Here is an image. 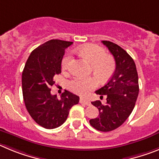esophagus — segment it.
<instances>
[{"mask_svg":"<svg viewBox=\"0 0 159 159\" xmlns=\"http://www.w3.org/2000/svg\"><path fill=\"white\" fill-rule=\"evenodd\" d=\"M80 103H81V104H85V105H89L90 104L89 101L87 99L83 98V97H81V98H80Z\"/></svg>","mask_w":159,"mask_h":159,"instance_id":"esophagus-1","label":"esophagus"}]
</instances>
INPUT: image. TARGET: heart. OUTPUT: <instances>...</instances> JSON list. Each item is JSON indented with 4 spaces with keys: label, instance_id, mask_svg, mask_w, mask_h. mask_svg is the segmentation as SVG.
<instances>
[{
    "label": "heart",
    "instance_id": "b5f03b06",
    "mask_svg": "<svg viewBox=\"0 0 159 159\" xmlns=\"http://www.w3.org/2000/svg\"><path fill=\"white\" fill-rule=\"evenodd\" d=\"M78 52L82 58L88 60L92 63V70L93 74L101 81H106L112 75L116 69L115 60L110 55L106 54L103 48L96 44H86L76 48ZM72 56L70 53H67L62 61V68L66 70L70 68ZM97 81L93 77L83 78L74 77L68 83V87L71 91L78 94H85L95 88Z\"/></svg>",
    "mask_w": 159,
    "mask_h": 159
}]
</instances>
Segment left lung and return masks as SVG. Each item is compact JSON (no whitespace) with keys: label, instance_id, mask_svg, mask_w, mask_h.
<instances>
[{"label":"left lung","instance_id":"left-lung-1","mask_svg":"<svg viewBox=\"0 0 159 159\" xmlns=\"http://www.w3.org/2000/svg\"><path fill=\"white\" fill-rule=\"evenodd\" d=\"M113 55L116 70L109 81L96 91L101 98L106 97V104L100 101L92 104L99 110V116L91 119L89 124L100 131H111L122 125L131 115L139 95V78L134 60L117 44L104 40Z\"/></svg>","mask_w":159,"mask_h":159}]
</instances>
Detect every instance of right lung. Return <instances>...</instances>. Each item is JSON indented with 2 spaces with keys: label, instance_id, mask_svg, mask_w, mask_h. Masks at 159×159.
Listing matches in <instances>:
<instances>
[{
  "label": "right lung",
  "instance_id": "obj_1",
  "mask_svg": "<svg viewBox=\"0 0 159 159\" xmlns=\"http://www.w3.org/2000/svg\"><path fill=\"white\" fill-rule=\"evenodd\" d=\"M73 42L51 39L35 48L27 60L22 73L24 101L28 113L43 128L53 129L62 125L79 97L65 90L60 99L52 95L54 76L61 74L65 50Z\"/></svg>",
  "mask_w": 159,
  "mask_h": 159
}]
</instances>
